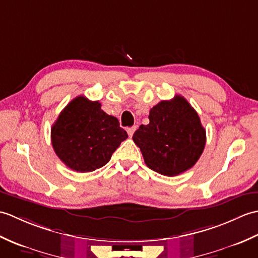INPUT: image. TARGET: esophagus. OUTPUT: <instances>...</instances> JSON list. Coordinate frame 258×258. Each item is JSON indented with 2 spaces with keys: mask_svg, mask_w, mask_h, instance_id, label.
<instances>
[{
  "mask_svg": "<svg viewBox=\"0 0 258 258\" xmlns=\"http://www.w3.org/2000/svg\"><path fill=\"white\" fill-rule=\"evenodd\" d=\"M135 130H136V126H132V127H128L127 128V134H128L130 138H132L134 132H135Z\"/></svg>",
  "mask_w": 258,
  "mask_h": 258,
  "instance_id": "esophagus-1",
  "label": "esophagus"
}]
</instances>
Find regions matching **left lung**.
Segmentation results:
<instances>
[{"instance_id": "obj_1", "label": "left lung", "mask_w": 258, "mask_h": 258, "mask_svg": "<svg viewBox=\"0 0 258 258\" xmlns=\"http://www.w3.org/2000/svg\"><path fill=\"white\" fill-rule=\"evenodd\" d=\"M149 118L133 135L146 165L165 176L193 167L204 151L206 131L190 104L176 95L151 108Z\"/></svg>"}]
</instances>
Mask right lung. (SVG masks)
<instances>
[{"label": "right lung", "mask_w": 258, "mask_h": 258, "mask_svg": "<svg viewBox=\"0 0 258 258\" xmlns=\"http://www.w3.org/2000/svg\"><path fill=\"white\" fill-rule=\"evenodd\" d=\"M128 138L118 119L101 108V103L78 96L59 113L51 128L54 152L76 172H93L108 163Z\"/></svg>", "instance_id": "obj_1"}]
</instances>
